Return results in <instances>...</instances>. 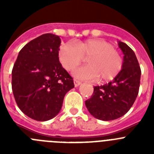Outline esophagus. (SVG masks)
<instances>
[{"label":"esophagus","instance_id":"obj_1","mask_svg":"<svg viewBox=\"0 0 154 154\" xmlns=\"http://www.w3.org/2000/svg\"><path fill=\"white\" fill-rule=\"evenodd\" d=\"M81 83L82 82L80 81H78V80H76V79L74 80V84H75V87H77V86H79V85H81Z\"/></svg>","mask_w":154,"mask_h":154}]
</instances>
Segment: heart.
I'll list each match as a JSON object with an SVG mask.
<instances>
[{"instance_id":"1","label":"heart","mask_w":154,"mask_h":154,"mask_svg":"<svg viewBox=\"0 0 154 154\" xmlns=\"http://www.w3.org/2000/svg\"><path fill=\"white\" fill-rule=\"evenodd\" d=\"M85 57L88 65L73 71L79 79L105 82L112 80L123 68V58L109 42L103 39H89L73 44L66 42L59 49V60L66 70L79 65Z\"/></svg>"}]
</instances>
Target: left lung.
I'll return each mask as SVG.
<instances>
[{"label":"left lung","instance_id":"8db88e82","mask_svg":"<svg viewBox=\"0 0 154 154\" xmlns=\"http://www.w3.org/2000/svg\"><path fill=\"white\" fill-rule=\"evenodd\" d=\"M123 51V68L112 82L94 87L85 106L94 117L109 121L123 116L135 102L140 83L141 70L137 56L126 43L118 42Z\"/></svg>","mask_w":154,"mask_h":154}]
</instances>
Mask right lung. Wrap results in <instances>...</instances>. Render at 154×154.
Returning <instances> with one entry per match:
<instances>
[{"label":"right lung","instance_id":"right-lung-1","mask_svg":"<svg viewBox=\"0 0 154 154\" xmlns=\"http://www.w3.org/2000/svg\"><path fill=\"white\" fill-rule=\"evenodd\" d=\"M59 36L44 34L20 51L12 69V91L19 109L28 117L47 121L60 112L65 94L74 88L62 66Z\"/></svg>","mask_w":154,"mask_h":154}]
</instances>
